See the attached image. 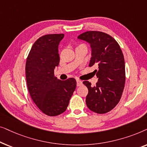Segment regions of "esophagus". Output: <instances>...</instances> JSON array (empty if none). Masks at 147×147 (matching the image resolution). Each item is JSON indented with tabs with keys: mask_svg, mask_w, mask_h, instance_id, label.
Listing matches in <instances>:
<instances>
[{
	"mask_svg": "<svg viewBox=\"0 0 147 147\" xmlns=\"http://www.w3.org/2000/svg\"><path fill=\"white\" fill-rule=\"evenodd\" d=\"M76 82H77V86H80L82 85V82L79 80H76Z\"/></svg>",
	"mask_w": 147,
	"mask_h": 147,
	"instance_id": "obj_1",
	"label": "esophagus"
}]
</instances>
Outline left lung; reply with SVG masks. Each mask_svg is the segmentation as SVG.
I'll return each mask as SVG.
<instances>
[{
    "instance_id": "1",
    "label": "left lung",
    "mask_w": 147,
    "mask_h": 147,
    "mask_svg": "<svg viewBox=\"0 0 147 147\" xmlns=\"http://www.w3.org/2000/svg\"><path fill=\"white\" fill-rule=\"evenodd\" d=\"M87 41L92 48L89 66H97L98 81L92 87L88 81L83 84L88 89L86 102L88 108L97 114H105L119 102L125 84V63L117 41L101 31H86L78 37Z\"/></svg>"
}]
</instances>
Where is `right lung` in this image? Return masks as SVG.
Returning <instances> with one entry per match:
<instances>
[{
  "mask_svg": "<svg viewBox=\"0 0 147 147\" xmlns=\"http://www.w3.org/2000/svg\"><path fill=\"white\" fill-rule=\"evenodd\" d=\"M64 34H49L39 37L32 46L25 65L30 96L46 115L55 116L67 109L76 88L73 78L61 81L54 76L59 65L58 45Z\"/></svg>",
  "mask_w": 147,
  "mask_h": 147,
  "instance_id": "obj_1",
  "label": "right lung"
}]
</instances>
